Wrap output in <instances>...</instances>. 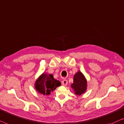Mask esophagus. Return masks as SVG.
<instances>
[{"mask_svg":"<svg viewBox=\"0 0 124 124\" xmlns=\"http://www.w3.org/2000/svg\"><path fill=\"white\" fill-rule=\"evenodd\" d=\"M67 84H68V81H67V80L66 79H64L62 81V84L63 85V86H66V85H67Z\"/></svg>","mask_w":124,"mask_h":124,"instance_id":"1","label":"esophagus"}]
</instances>
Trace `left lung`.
I'll return each instance as SVG.
<instances>
[{
	"label": "left lung",
	"mask_w": 124,
	"mask_h": 124,
	"mask_svg": "<svg viewBox=\"0 0 124 124\" xmlns=\"http://www.w3.org/2000/svg\"><path fill=\"white\" fill-rule=\"evenodd\" d=\"M71 86L76 95H80L85 93L87 88V81L83 73L78 71L75 74L74 83L71 84Z\"/></svg>",
	"instance_id": "8db88e82"
}]
</instances>
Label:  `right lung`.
I'll return each mask as SVG.
<instances>
[{
	"label": "right lung",
	"instance_id": "add662e5",
	"mask_svg": "<svg viewBox=\"0 0 124 124\" xmlns=\"http://www.w3.org/2000/svg\"><path fill=\"white\" fill-rule=\"evenodd\" d=\"M61 85L60 81L54 79L53 75L43 73L38 78L35 84V87L39 93L44 95H49L51 92Z\"/></svg>",
	"mask_w": 124,
	"mask_h": 124
}]
</instances>
